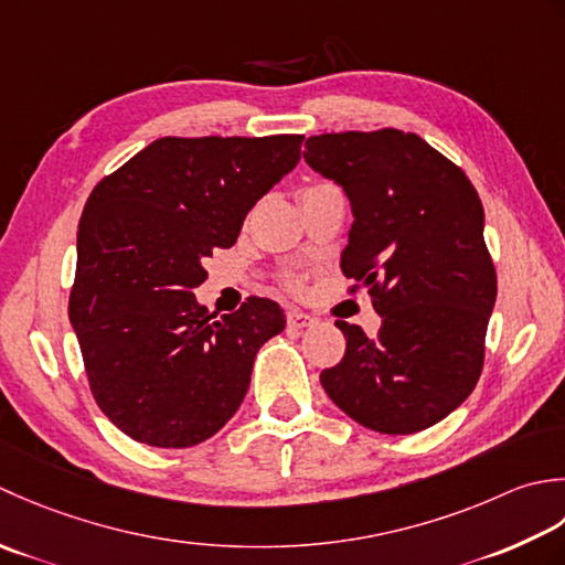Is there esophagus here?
<instances>
[{
    "label": "esophagus",
    "mask_w": 565,
    "mask_h": 565,
    "mask_svg": "<svg viewBox=\"0 0 565 565\" xmlns=\"http://www.w3.org/2000/svg\"><path fill=\"white\" fill-rule=\"evenodd\" d=\"M312 324H315V317L299 312V309H290V312H287V327L295 331H305Z\"/></svg>",
    "instance_id": "esophagus-1"
}]
</instances>
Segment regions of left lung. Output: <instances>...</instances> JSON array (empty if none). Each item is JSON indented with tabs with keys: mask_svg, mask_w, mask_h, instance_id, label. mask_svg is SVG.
Returning <instances> with one entry per match:
<instances>
[{
	"mask_svg": "<svg viewBox=\"0 0 565 565\" xmlns=\"http://www.w3.org/2000/svg\"><path fill=\"white\" fill-rule=\"evenodd\" d=\"M305 148L307 166L347 192L341 268L383 317L375 339L337 321L347 353L321 387L365 429H429L473 393L486 359L498 275L478 192L417 134H324Z\"/></svg>",
	"mask_w": 565,
	"mask_h": 565,
	"instance_id": "8db88e82",
	"label": "left lung"
}]
</instances>
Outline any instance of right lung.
<instances>
[{
    "mask_svg": "<svg viewBox=\"0 0 565 565\" xmlns=\"http://www.w3.org/2000/svg\"><path fill=\"white\" fill-rule=\"evenodd\" d=\"M302 136L158 138L92 190L77 226L71 324L114 427L158 448L210 439L244 402L253 361L285 329L250 297L216 319L204 258L299 163Z\"/></svg>",
    "mask_w": 565,
    "mask_h": 565,
    "instance_id": "1",
    "label": "right lung"
}]
</instances>
